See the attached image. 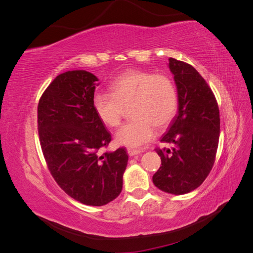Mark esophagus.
I'll return each mask as SVG.
<instances>
[{
	"mask_svg": "<svg viewBox=\"0 0 253 253\" xmlns=\"http://www.w3.org/2000/svg\"><path fill=\"white\" fill-rule=\"evenodd\" d=\"M141 151L139 150H134V149H127V154L129 156H135V155H138L140 154Z\"/></svg>",
	"mask_w": 253,
	"mask_h": 253,
	"instance_id": "esophagus-1",
	"label": "esophagus"
}]
</instances>
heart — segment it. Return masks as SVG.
I'll return each instance as SVG.
<instances>
[{
	"label": "heart",
	"instance_id": "heart-1",
	"mask_svg": "<svg viewBox=\"0 0 253 253\" xmlns=\"http://www.w3.org/2000/svg\"><path fill=\"white\" fill-rule=\"evenodd\" d=\"M111 93H96L93 105L105 126H119L124 108H129L133 119L116 133L118 144L139 149L155 136V126L166 127L174 118L178 97L173 81L163 74L131 70L120 75L111 84Z\"/></svg>",
	"mask_w": 253,
	"mask_h": 253
}]
</instances>
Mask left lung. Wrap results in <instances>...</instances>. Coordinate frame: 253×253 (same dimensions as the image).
I'll use <instances>...</instances> for the list:
<instances>
[{
    "label": "left lung",
    "mask_w": 253,
    "mask_h": 253,
    "mask_svg": "<svg viewBox=\"0 0 253 253\" xmlns=\"http://www.w3.org/2000/svg\"><path fill=\"white\" fill-rule=\"evenodd\" d=\"M169 68L177 88L178 112L155 149L162 166L153 182L164 192L181 195L200 187L215 160L219 139V110L211 88L195 68L174 58Z\"/></svg>",
    "instance_id": "1"
}]
</instances>
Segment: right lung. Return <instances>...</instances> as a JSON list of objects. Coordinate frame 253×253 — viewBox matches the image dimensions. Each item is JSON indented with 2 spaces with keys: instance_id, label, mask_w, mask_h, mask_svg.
Returning a JSON list of instances; mask_svg holds the SVG:
<instances>
[{
  "instance_id": "1",
  "label": "right lung",
  "mask_w": 253,
  "mask_h": 253,
  "mask_svg": "<svg viewBox=\"0 0 253 253\" xmlns=\"http://www.w3.org/2000/svg\"><path fill=\"white\" fill-rule=\"evenodd\" d=\"M98 84L89 72H65L38 105L40 143L50 174L67 195L88 206L106 205L120 194L128 159L124 148L99 153L111 134L93 105Z\"/></svg>"
}]
</instances>
